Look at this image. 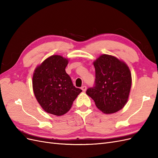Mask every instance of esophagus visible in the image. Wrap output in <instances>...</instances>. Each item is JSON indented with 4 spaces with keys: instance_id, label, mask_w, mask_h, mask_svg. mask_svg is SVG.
<instances>
[{
    "instance_id": "esophagus-1",
    "label": "esophagus",
    "mask_w": 158,
    "mask_h": 158,
    "mask_svg": "<svg viewBox=\"0 0 158 158\" xmlns=\"http://www.w3.org/2000/svg\"><path fill=\"white\" fill-rule=\"evenodd\" d=\"M81 89H82V91L83 92H85V91H86V89H87V87L85 86V85H83V86H82L81 87Z\"/></svg>"
}]
</instances>
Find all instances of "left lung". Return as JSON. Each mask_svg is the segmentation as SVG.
<instances>
[{
	"label": "left lung",
	"mask_w": 158,
	"mask_h": 158,
	"mask_svg": "<svg viewBox=\"0 0 158 158\" xmlns=\"http://www.w3.org/2000/svg\"><path fill=\"white\" fill-rule=\"evenodd\" d=\"M94 85L86 94L95 106L106 114L121 110L127 102L131 88V71L127 65L116 57L102 55L94 61Z\"/></svg>",
	"instance_id": "1"
}]
</instances>
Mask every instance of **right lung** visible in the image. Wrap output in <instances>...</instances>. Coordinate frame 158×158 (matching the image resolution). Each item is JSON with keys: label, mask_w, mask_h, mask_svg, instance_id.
<instances>
[{"label": "right lung", "mask_w": 158, "mask_h": 158, "mask_svg": "<svg viewBox=\"0 0 158 158\" xmlns=\"http://www.w3.org/2000/svg\"><path fill=\"white\" fill-rule=\"evenodd\" d=\"M68 60L52 55L37 66L33 76V89L47 113L60 116L67 113L82 89L76 88L65 68Z\"/></svg>", "instance_id": "add662e5"}]
</instances>
